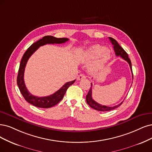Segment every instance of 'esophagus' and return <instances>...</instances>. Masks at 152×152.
<instances>
[{"label":"esophagus","mask_w":152,"mask_h":152,"mask_svg":"<svg viewBox=\"0 0 152 152\" xmlns=\"http://www.w3.org/2000/svg\"><path fill=\"white\" fill-rule=\"evenodd\" d=\"M85 78H86V76H85V75H84V74H80L79 76H77V80L78 81H80V80L85 79Z\"/></svg>","instance_id":"1"}]
</instances>
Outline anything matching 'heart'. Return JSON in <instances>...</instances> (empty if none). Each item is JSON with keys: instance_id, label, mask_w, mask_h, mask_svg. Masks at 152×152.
I'll list each match as a JSON object with an SVG mask.
<instances>
[{"instance_id": "heart-1", "label": "heart", "mask_w": 152, "mask_h": 152, "mask_svg": "<svg viewBox=\"0 0 152 152\" xmlns=\"http://www.w3.org/2000/svg\"><path fill=\"white\" fill-rule=\"evenodd\" d=\"M106 48L99 45H94L89 48L85 53V60L86 63L94 62L92 68L98 70L104 66L109 59L108 56L103 54Z\"/></svg>"}]
</instances>
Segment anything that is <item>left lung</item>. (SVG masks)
<instances>
[{
    "mask_svg": "<svg viewBox=\"0 0 152 152\" xmlns=\"http://www.w3.org/2000/svg\"><path fill=\"white\" fill-rule=\"evenodd\" d=\"M109 39H110L111 44L113 45V48H114L116 56H120L121 58H123V59L127 61L129 65H130V69H131V71L132 72V77H133L132 63H131V61H130V58H128V54L126 53L125 50L120 46L119 44L117 42V41L115 40V39L112 38V37H109ZM92 86H93L92 83H91V88H90V89H89V92L86 96V102H87L88 104L89 105V106H90L91 108L96 110H98V111H110V110H113L118 108V106H120L123 103V102H122L119 104L114 106H104V105H102V104H100L98 103L92 98Z\"/></svg>",
    "mask_w": 152,
    "mask_h": 152,
    "instance_id": "obj_1",
    "label": "left lung"
}]
</instances>
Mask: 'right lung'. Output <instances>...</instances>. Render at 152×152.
<instances>
[{"instance_id":"add662e5","label":"right lung","mask_w":152,"mask_h":152,"mask_svg":"<svg viewBox=\"0 0 152 152\" xmlns=\"http://www.w3.org/2000/svg\"><path fill=\"white\" fill-rule=\"evenodd\" d=\"M69 40L67 38H56L52 36H46L43 37L42 39H39L37 42L32 44L31 46L27 49L26 53L24 54L21 59L19 69L18 71V75L17 77V84L19 88V90L22 94V96L28 103L37 106L39 108H48L53 107V106L57 104L63 98L64 94L71 85L75 82V80L67 82L62 86L58 91L54 94L48 96L37 97L31 94L26 86L24 75L25 67L28 59L31 56V55L34 53L36 50L42 46L47 44H62L64 43Z\"/></svg>"}]
</instances>
